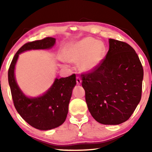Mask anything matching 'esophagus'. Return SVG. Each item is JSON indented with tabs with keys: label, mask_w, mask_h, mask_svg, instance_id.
Listing matches in <instances>:
<instances>
[{
	"label": "esophagus",
	"mask_w": 152,
	"mask_h": 152,
	"mask_svg": "<svg viewBox=\"0 0 152 152\" xmlns=\"http://www.w3.org/2000/svg\"><path fill=\"white\" fill-rule=\"evenodd\" d=\"M76 82H77V84H78V85L81 84V83H82V80H81V79H80V77L77 76V77H76Z\"/></svg>",
	"instance_id": "obj_1"
}]
</instances>
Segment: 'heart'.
Listing matches in <instances>:
<instances>
[{"mask_svg":"<svg viewBox=\"0 0 152 152\" xmlns=\"http://www.w3.org/2000/svg\"><path fill=\"white\" fill-rule=\"evenodd\" d=\"M106 48L102 43L92 37H86L76 42L68 43L62 52L63 59L79 63V68L85 72L94 70L104 59Z\"/></svg>","mask_w":152,"mask_h":152,"instance_id":"obj_1","label":"heart"}]
</instances>
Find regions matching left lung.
I'll list each match as a JSON object with an SVG mask.
<instances>
[{
    "mask_svg": "<svg viewBox=\"0 0 152 152\" xmlns=\"http://www.w3.org/2000/svg\"><path fill=\"white\" fill-rule=\"evenodd\" d=\"M109 42L99 66L81 77L91 115L99 123L115 125L126 121L140 102L143 68L130 45L113 39Z\"/></svg>",
    "mask_w": 152,
    "mask_h": 152,
    "instance_id": "8db88e82",
    "label": "left lung"
}]
</instances>
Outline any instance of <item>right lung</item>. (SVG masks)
Returning a JSON list of instances; mask_svg holds the SVG:
<instances>
[{"label": "right lung", "mask_w": 152, "mask_h": 152, "mask_svg": "<svg viewBox=\"0 0 152 152\" xmlns=\"http://www.w3.org/2000/svg\"><path fill=\"white\" fill-rule=\"evenodd\" d=\"M55 43V39L53 37L26 43L15 54L8 70V82L16 111L30 125L40 130L56 128L66 120L72 88L76 84L75 74L55 79L53 86L44 95L36 98H29L16 84L14 68L20 53L32 49L50 48Z\"/></svg>", "instance_id": "right-lung-1"}]
</instances>
